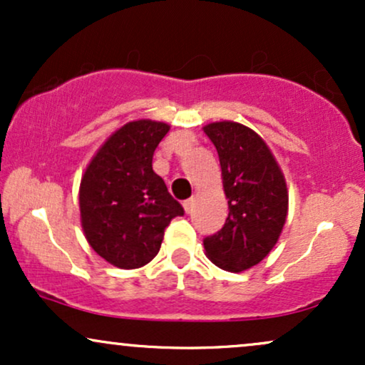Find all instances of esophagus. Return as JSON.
<instances>
[{"mask_svg":"<svg viewBox=\"0 0 365 365\" xmlns=\"http://www.w3.org/2000/svg\"><path fill=\"white\" fill-rule=\"evenodd\" d=\"M194 206H195V197H190V199H187L185 202H183V209H185L187 212L194 211Z\"/></svg>","mask_w":365,"mask_h":365,"instance_id":"obj_1","label":"esophagus"}]
</instances>
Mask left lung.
<instances>
[{
	"instance_id": "obj_1",
	"label": "left lung",
	"mask_w": 365,
	"mask_h": 365,
	"mask_svg": "<svg viewBox=\"0 0 365 365\" xmlns=\"http://www.w3.org/2000/svg\"><path fill=\"white\" fill-rule=\"evenodd\" d=\"M217 150L228 217L204 238L206 255L221 269L240 273L273 250L288 215V188L278 161L259 133L237 121L204 127Z\"/></svg>"
}]
</instances>
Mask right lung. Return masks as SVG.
Masks as SVG:
<instances>
[{"instance_id":"right-lung-1","label":"right lung","mask_w":365,"mask_h":365,"mask_svg":"<svg viewBox=\"0 0 365 365\" xmlns=\"http://www.w3.org/2000/svg\"><path fill=\"white\" fill-rule=\"evenodd\" d=\"M168 130L163 121H128L108 137L82 175L83 235L96 254L121 269L153 261L166 226L183 215L153 170L154 150Z\"/></svg>"}]
</instances>
